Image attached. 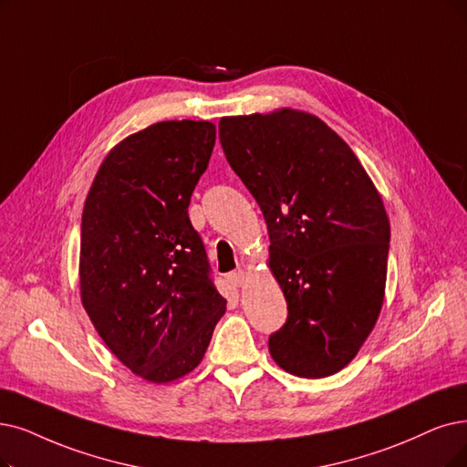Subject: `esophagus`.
<instances>
[{
    "label": "esophagus",
    "mask_w": 467,
    "mask_h": 467,
    "mask_svg": "<svg viewBox=\"0 0 467 467\" xmlns=\"http://www.w3.org/2000/svg\"><path fill=\"white\" fill-rule=\"evenodd\" d=\"M228 282H230L232 285H235V287L244 285V282H245V272H244V270H235V272L228 274Z\"/></svg>",
    "instance_id": "obj_1"
}]
</instances>
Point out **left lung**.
Returning <instances> with one entry per match:
<instances>
[{
  "label": "left lung",
  "instance_id": "left-lung-1",
  "mask_svg": "<svg viewBox=\"0 0 467 467\" xmlns=\"http://www.w3.org/2000/svg\"><path fill=\"white\" fill-rule=\"evenodd\" d=\"M218 136L265 214L268 265L287 301L272 358L293 376L327 378L357 357L383 305V201L352 149L314 115L226 117Z\"/></svg>",
  "mask_w": 467,
  "mask_h": 467
}]
</instances>
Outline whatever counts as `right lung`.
<instances>
[{
    "instance_id": "obj_1",
    "label": "right lung",
    "mask_w": 467,
    "mask_h": 467,
    "mask_svg": "<svg viewBox=\"0 0 467 467\" xmlns=\"http://www.w3.org/2000/svg\"><path fill=\"white\" fill-rule=\"evenodd\" d=\"M216 128L166 120L122 140L99 166L84 213L80 295L110 352L153 383L202 360L226 312L188 207Z\"/></svg>"
}]
</instances>
